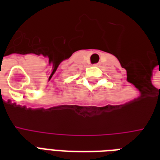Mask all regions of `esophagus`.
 Wrapping results in <instances>:
<instances>
[{
  "instance_id": "34e87169",
  "label": "esophagus",
  "mask_w": 160,
  "mask_h": 160,
  "mask_svg": "<svg viewBox=\"0 0 160 160\" xmlns=\"http://www.w3.org/2000/svg\"><path fill=\"white\" fill-rule=\"evenodd\" d=\"M99 65H100V63H95L94 64V66H99Z\"/></svg>"
}]
</instances>
